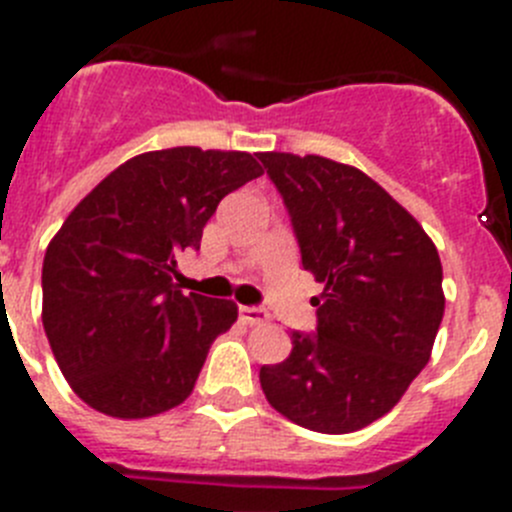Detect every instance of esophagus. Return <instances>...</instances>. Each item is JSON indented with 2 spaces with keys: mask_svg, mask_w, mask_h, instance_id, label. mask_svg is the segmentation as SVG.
I'll use <instances>...</instances> for the list:
<instances>
[{
  "mask_svg": "<svg viewBox=\"0 0 512 512\" xmlns=\"http://www.w3.org/2000/svg\"><path fill=\"white\" fill-rule=\"evenodd\" d=\"M241 320L246 325H261L269 320V312L264 307H253V305H243L241 307Z\"/></svg>",
  "mask_w": 512,
  "mask_h": 512,
  "instance_id": "obj_1",
  "label": "esophagus"
}]
</instances>
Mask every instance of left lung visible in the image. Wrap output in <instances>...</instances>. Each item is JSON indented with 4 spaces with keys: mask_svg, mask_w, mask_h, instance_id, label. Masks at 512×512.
<instances>
[{
    "mask_svg": "<svg viewBox=\"0 0 512 512\" xmlns=\"http://www.w3.org/2000/svg\"><path fill=\"white\" fill-rule=\"evenodd\" d=\"M282 194L302 266L325 284L315 333L292 330V354L261 366L274 410L318 433H351L395 408L420 374L443 318L433 241L354 166L259 153Z\"/></svg>",
    "mask_w": 512,
    "mask_h": 512,
    "instance_id": "1",
    "label": "left lung"
}]
</instances>
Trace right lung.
<instances>
[{"label": "right lung", "mask_w": 512, "mask_h": 512, "mask_svg": "<svg viewBox=\"0 0 512 512\" xmlns=\"http://www.w3.org/2000/svg\"><path fill=\"white\" fill-rule=\"evenodd\" d=\"M261 174L243 151L140 153L66 217L43 259V328L89 408L138 420L192 395L238 307L184 295L174 284L176 256L197 251L220 200Z\"/></svg>", "instance_id": "obj_1"}]
</instances>
